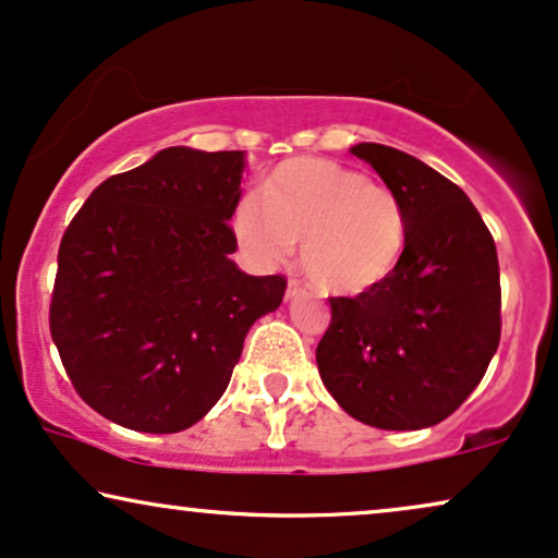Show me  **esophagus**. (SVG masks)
Here are the masks:
<instances>
[{
	"instance_id": "34e87169",
	"label": "esophagus",
	"mask_w": 558,
	"mask_h": 558,
	"mask_svg": "<svg viewBox=\"0 0 558 558\" xmlns=\"http://www.w3.org/2000/svg\"><path fill=\"white\" fill-rule=\"evenodd\" d=\"M303 293V288H301V283L299 280H291V283H288V291H286V299L288 301H293L295 295H301Z\"/></svg>"
}]
</instances>
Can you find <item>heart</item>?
Instances as JSON below:
<instances>
[{
  "label": "heart",
  "instance_id": "1",
  "mask_svg": "<svg viewBox=\"0 0 558 558\" xmlns=\"http://www.w3.org/2000/svg\"><path fill=\"white\" fill-rule=\"evenodd\" d=\"M234 234L257 265H278L301 242V267L324 293L361 295L393 272L407 242L404 206L389 187L331 159L283 161L263 201L236 203Z\"/></svg>",
  "mask_w": 558,
  "mask_h": 558
}]
</instances>
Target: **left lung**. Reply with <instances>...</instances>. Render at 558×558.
Returning a JSON list of instances; mask_svg holds the SVG:
<instances>
[{
	"label": "left lung",
	"instance_id": "obj_1",
	"mask_svg": "<svg viewBox=\"0 0 558 558\" xmlns=\"http://www.w3.org/2000/svg\"><path fill=\"white\" fill-rule=\"evenodd\" d=\"M350 151L401 201L407 242L384 283L329 301L319 376L365 425L433 427L469 399L497 352L495 239L469 195L425 161L384 144Z\"/></svg>",
	"mask_w": 558,
	"mask_h": 558
}]
</instances>
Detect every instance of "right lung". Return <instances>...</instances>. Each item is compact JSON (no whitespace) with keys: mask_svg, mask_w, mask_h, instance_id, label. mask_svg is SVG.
<instances>
[{"mask_svg":"<svg viewBox=\"0 0 558 558\" xmlns=\"http://www.w3.org/2000/svg\"><path fill=\"white\" fill-rule=\"evenodd\" d=\"M244 151L169 146L95 187L59 246L51 337L74 389L116 425L182 433L214 409L286 278L231 255Z\"/></svg>","mask_w":558,"mask_h":558,"instance_id":"obj_1","label":"right lung"}]
</instances>
